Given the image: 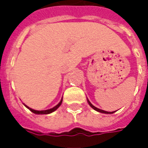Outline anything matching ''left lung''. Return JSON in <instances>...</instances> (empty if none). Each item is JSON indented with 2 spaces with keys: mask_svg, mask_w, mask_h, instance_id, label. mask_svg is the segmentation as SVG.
<instances>
[{
  "mask_svg": "<svg viewBox=\"0 0 148 148\" xmlns=\"http://www.w3.org/2000/svg\"><path fill=\"white\" fill-rule=\"evenodd\" d=\"M88 103H89V105H90L92 108H93L94 110H96V111L99 112H101V113H106V114H112V113H113V112H107V111H104V110H102V109H97V107H95V106H93L91 103H90V101L88 100Z\"/></svg>",
  "mask_w": 148,
  "mask_h": 148,
  "instance_id": "8db88e82",
  "label": "left lung"
}]
</instances>
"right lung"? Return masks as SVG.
Returning <instances> with one entry per match:
<instances>
[{
	"mask_svg": "<svg viewBox=\"0 0 148 148\" xmlns=\"http://www.w3.org/2000/svg\"><path fill=\"white\" fill-rule=\"evenodd\" d=\"M62 102V98L61 101H60V102L58 103L57 106H55L54 108H52V109H47V110H41V111H38V110H35V109H31V108H29V107L26 106V105H24H24L26 106L27 109H29L31 112H32L33 113H36V114H49V113H51V112H53L55 111L56 109H58V107L61 106Z\"/></svg>",
	"mask_w": 148,
	"mask_h": 148,
	"instance_id": "right-lung-1",
	"label": "right lung"
}]
</instances>
